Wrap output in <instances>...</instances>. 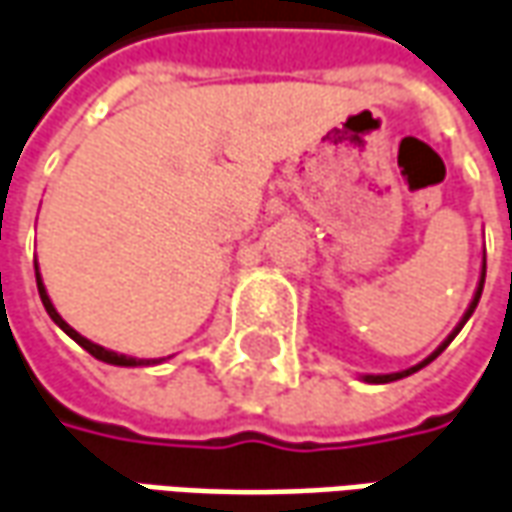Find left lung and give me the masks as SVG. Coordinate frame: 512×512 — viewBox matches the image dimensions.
I'll list each match as a JSON object with an SVG mask.
<instances>
[{
  "label": "left lung",
  "instance_id": "obj_1",
  "mask_svg": "<svg viewBox=\"0 0 512 512\" xmlns=\"http://www.w3.org/2000/svg\"><path fill=\"white\" fill-rule=\"evenodd\" d=\"M482 285H485V266H482V280H479V288H476V297H474V302H471V308H468V311H465V316H462V322H460V325H457V330H454V333H451V336H448L446 342L440 344V347H437V350H434V353H431V356L426 358V361H423V364H417V367H412V370H403V373H392V375H364V381H370V384H389V381H398V378H406V375L417 373V370H420V367H426V364H429V361H434V358L440 356V353H443V350H446L448 344H451V339H454V336H457V333H460L462 325H465V322H468V316L474 314L476 302H479V297H482Z\"/></svg>",
  "mask_w": 512,
  "mask_h": 512
}]
</instances>
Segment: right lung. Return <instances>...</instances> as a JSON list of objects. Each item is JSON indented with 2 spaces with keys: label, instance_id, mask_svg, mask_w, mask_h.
Returning <instances> with one entry per match:
<instances>
[{
  "label": "right lung",
  "instance_id": "add662e5",
  "mask_svg": "<svg viewBox=\"0 0 512 512\" xmlns=\"http://www.w3.org/2000/svg\"><path fill=\"white\" fill-rule=\"evenodd\" d=\"M36 283H38V294H41V302H44V308H47V314H50L52 322L64 330L66 336H72L75 342L81 344L83 350H89V353H92L95 358L106 361V364H117V367H139V364H151V361H145V358H128V356H120V353H114V350H106V347H100V344L89 342V339H86V336H81V333H78L75 328H69L64 319H61V314L52 308L50 297H47V288H44V283H41V274H38V269H36Z\"/></svg>",
  "mask_w": 512,
  "mask_h": 512
}]
</instances>
